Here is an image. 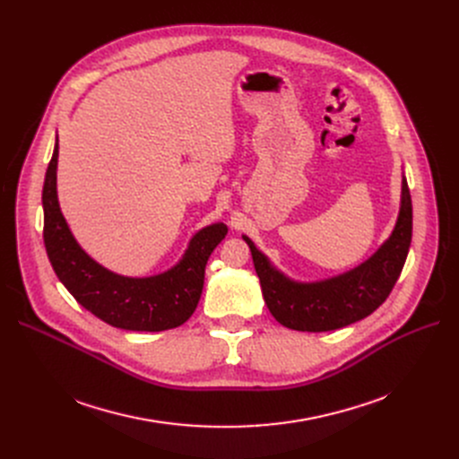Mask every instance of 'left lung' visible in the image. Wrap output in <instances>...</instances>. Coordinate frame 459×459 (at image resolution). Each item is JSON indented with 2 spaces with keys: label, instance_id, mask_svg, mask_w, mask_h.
Segmentation results:
<instances>
[{
  "label": "left lung",
  "instance_id": "1",
  "mask_svg": "<svg viewBox=\"0 0 459 459\" xmlns=\"http://www.w3.org/2000/svg\"><path fill=\"white\" fill-rule=\"evenodd\" d=\"M413 236V204L403 180L402 206L393 236L359 268L324 282L298 284L275 272L247 236L264 301L273 318L296 331L322 333L341 329L367 318L389 298L403 270Z\"/></svg>",
  "mask_w": 459,
  "mask_h": 459
}]
</instances>
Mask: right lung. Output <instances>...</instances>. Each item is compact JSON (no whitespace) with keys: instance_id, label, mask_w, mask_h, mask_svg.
<instances>
[{"instance_id":"add662e5","label":"right lung","mask_w":459,"mask_h":459,"mask_svg":"<svg viewBox=\"0 0 459 459\" xmlns=\"http://www.w3.org/2000/svg\"><path fill=\"white\" fill-rule=\"evenodd\" d=\"M59 144L48 163L42 187L44 246L52 268L74 299L102 322L128 331H165L189 320L203 294L204 268L229 229L223 223L203 229L171 272L149 277H120L96 264L70 234L59 210L56 171Z\"/></svg>"}]
</instances>
